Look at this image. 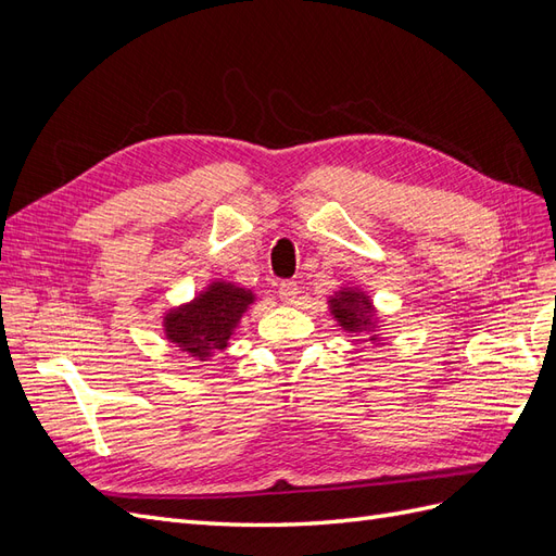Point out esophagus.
Masks as SVG:
<instances>
[{
  "instance_id": "1",
  "label": "esophagus",
  "mask_w": 556,
  "mask_h": 556,
  "mask_svg": "<svg viewBox=\"0 0 556 556\" xmlns=\"http://www.w3.org/2000/svg\"><path fill=\"white\" fill-rule=\"evenodd\" d=\"M299 294V285L294 280H282L278 285V296L285 301V304H290V301H294Z\"/></svg>"
}]
</instances>
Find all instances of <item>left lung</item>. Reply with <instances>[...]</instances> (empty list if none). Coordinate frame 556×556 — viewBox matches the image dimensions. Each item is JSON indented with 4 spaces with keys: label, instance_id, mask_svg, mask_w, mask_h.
<instances>
[{
    "label": "left lung",
    "instance_id": "8db88e82",
    "mask_svg": "<svg viewBox=\"0 0 556 556\" xmlns=\"http://www.w3.org/2000/svg\"><path fill=\"white\" fill-rule=\"evenodd\" d=\"M331 313L345 331H362L366 325H371V304L355 290H345L331 299Z\"/></svg>",
    "mask_w": 556,
    "mask_h": 556
}]
</instances>
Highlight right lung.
Returning a JSON list of instances; mask_svg holds the SVG:
<instances>
[{
    "mask_svg": "<svg viewBox=\"0 0 556 556\" xmlns=\"http://www.w3.org/2000/svg\"><path fill=\"white\" fill-rule=\"evenodd\" d=\"M250 304V290L231 282H215L190 306L166 315V336L192 357L206 359L213 350L227 348L233 327Z\"/></svg>",
    "mask_w": 556,
    "mask_h": 556,
    "instance_id": "right-lung-1",
    "label": "right lung"
}]
</instances>
